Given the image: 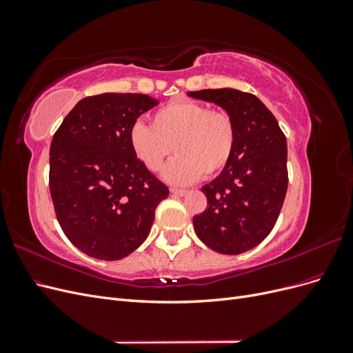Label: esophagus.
Listing matches in <instances>:
<instances>
[{"instance_id":"1","label":"esophagus","mask_w":353,"mask_h":353,"mask_svg":"<svg viewBox=\"0 0 353 353\" xmlns=\"http://www.w3.org/2000/svg\"><path fill=\"white\" fill-rule=\"evenodd\" d=\"M170 193L175 194V196H185V194H187V190H183V188H170Z\"/></svg>"}]
</instances>
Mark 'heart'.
<instances>
[{
    "instance_id": "b5f03b06",
    "label": "heart",
    "mask_w": 353,
    "mask_h": 353,
    "mask_svg": "<svg viewBox=\"0 0 353 353\" xmlns=\"http://www.w3.org/2000/svg\"><path fill=\"white\" fill-rule=\"evenodd\" d=\"M130 144L152 172H157L175 150L178 154L165 166L162 176L170 184L185 185L203 174L215 176L228 166L236 152L237 128L227 112L179 100L156 110L152 125L134 123Z\"/></svg>"
}]
</instances>
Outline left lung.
<instances>
[{
	"label": "left lung",
	"instance_id": "obj_1",
	"mask_svg": "<svg viewBox=\"0 0 353 353\" xmlns=\"http://www.w3.org/2000/svg\"><path fill=\"white\" fill-rule=\"evenodd\" d=\"M187 94L218 104L237 128L236 152L228 166L201 187L208 208L193 223L212 250L240 254L263 241L279 219L288 184L285 135L253 94L232 88Z\"/></svg>",
	"mask_w": 353,
	"mask_h": 353
}]
</instances>
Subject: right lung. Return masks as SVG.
Masks as SVG:
<instances>
[{
	"label": "right lung",
	"mask_w": 353,
	"mask_h": 353,
	"mask_svg": "<svg viewBox=\"0 0 353 353\" xmlns=\"http://www.w3.org/2000/svg\"><path fill=\"white\" fill-rule=\"evenodd\" d=\"M159 101L150 95L104 92L82 99L50 147V193L73 245L101 261L140 248L168 187L134 154L130 131Z\"/></svg>",
	"instance_id": "obj_1"
}]
</instances>
